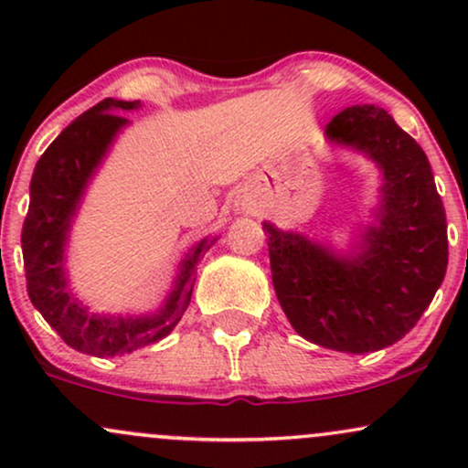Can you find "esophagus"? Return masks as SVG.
<instances>
[{
  "instance_id": "esophagus-1",
  "label": "esophagus",
  "mask_w": 468,
  "mask_h": 468,
  "mask_svg": "<svg viewBox=\"0 0 468 468\" xmlns=\"http://www.w3.org/2000/svg\"><path fill=\"white\" fill-rule=\"evenodd\" d=\"M238 207L241 208V211H249V207H250L249 197H246V196H241V197H239V200H238Z\"/></svg>"
}]
</instances>
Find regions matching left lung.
Listing matches in <instances>:
<instances>
[{
	"instance_id": "left-lung-1",
	"label": "left lung",
	"mask_w": 468,
	"mask_h": 468,
	"mask_svg": "<svg viewBox=\"0 0 468 468\" xmlns=\"http://www.w3.org/2000/svg\"><path fill=\"white\" fill-rule=\"evenodd\" d=\"M383 169L380 224L356 260H336L302 235L264 224L272 286L294 330L336 352H376L418 324L449 261L447 216L422 147L376 105H352L325 125Z\"/></svg>"
}]
</instances>
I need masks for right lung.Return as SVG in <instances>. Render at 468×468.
<instances>
[{
    "label": "right lung",
    "mask_w": 468,
    "mask_h": 468,
    "mask_svg": "<svg viewBox=\"0 0 468 468\" xmlns=\"http://www.w3.org/2000/svg\"><path fill=\"white\" fill-rule=\"evenodd\" d=\"M138 101L105 99L72 121L46 149L30 180V207L21 230L26 286L32 305L72 350L92 356H121L169 335L185 314L196 283V264L208 250L200 241L185 261L176 290L160 313L141 319H107L85 313L66 290L63 244L80 193L101 163L112 138L127 122L116 112Z\"/></svg>",
    "instance_id": "1"
}]
</instances>
